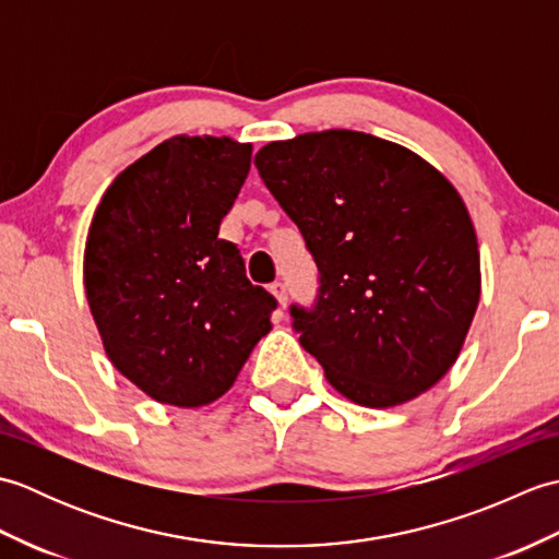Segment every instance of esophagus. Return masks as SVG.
Masks as SVG:
<instances>
[{
    "label": "esophagus",
    "mask_w": 559,
    "mask_h": 559,
    "mask_svg": "<svg viewBox=\"0 0 559 559\" xmlns=\"http://www.w3.org/2000/svg\"><path fill=\"white\" fill-rule=\"evenodd\" d=\"M269 290L273 293V298L278 300V307H286L288 305V293H286V286H283L281 281H276V283H271L269 286Z\"/></svg>",
    "instance_id": "34e87169"
}]
</instances>
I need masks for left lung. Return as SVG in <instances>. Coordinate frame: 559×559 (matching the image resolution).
Returning <instances> with one entry per match:
<instances>
[{
    "instance_id": "obj_1",
    "label": "left lung",
    "mask_w": 559,
    "mask_h": 559,
    "mask_svg": "<svg viewBox=\"0 0 559 559\" xmlns=\"http://www.w3.org/2000/svg\"><path fill=\"white\" fill-rule=\"evenodd\" d=\"M254 165L322 276L314 310H290L326 382L365 408L435 386L480 300L478 237L456 187L411 148L353 129L271 141Z\"/></svg>"
}]
</instances>
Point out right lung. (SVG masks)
I'll use <instances>...</instances> for the list:
<instances>
[{
	"instance_id": "right-lung-1",
	"label": "right lung",
	"mask_w": 559,
	"mask_h": 559,
	"mask_svg": "<svg viewBox=\"0 0 559 559\" xmlns=\"http://www.w3.org/2000/svg\"><path fill=\"white\" fill-rule=\"evenodd\" d=\"M249 163L252 144L177 134L117 175L93 213L83 249L93 322L110 362L158 403L221 399L271 331L276 300L218 237Z\"/></svg>"
}]
</instances>
